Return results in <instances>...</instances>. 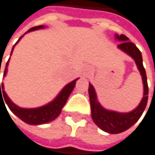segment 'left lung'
<instances>
[{"instance_id":"1","label":"left lung","mask_w":155,"mask_h":155,"mask_svg":"<svg viewBox=\"0 0 155 155\" xmlns=\"http://www.w3.org/2000/svg\"><path fill=\"white\" fill-rule=\"evenodd\" d=\"M115 39L121 44L117 45V47L131 57L138 70L140 72L142 83H143V97L140 100V104L136 109L128 112H119L115 110H110L105 109L99 103L97 97V93L94 86L89 83V99H90L91 105V116L94 123L101 129L109 134H118L130 128L133 124H135L138 120L142 115L143 111L146 108L148 101V93L149 88L147 84V76L146 71L143 67L142 63V56L141 53L133 43L129 41V39L123 34L118 35L115 34Z\"/></svg>"}]
</instances>
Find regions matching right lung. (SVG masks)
Returning a JSON list of instances; mask_svg holds the SVG:
<instances>
[{
    "label": "right lung",
    "instance_id": "right-lung-1",
    "mask_svg": "<svg viewBox=\"0 0 155 155\" xmlns=\"http://www.w3.org/2000/svg\"><path fill=\"white\" fill-rule=\"evenodd\" d=\"M41 28H45L44 25L41 26H37V27H33L31 29L26 32H31L33 31H37V29H41ZM25 33V34H26ZM24 35H22L18 41H16V44L22 39ZM15 44V45H16ZM15 45L12 48V52L11 55L13 53V50L15 48ZM10 60V58H9ZM9 60L6 63V66H5L4 69V72H3V76L6 75L7 71H8V64H9ZM0 72H1V66H0ZM79 78H77L73 81H71V83H69L68 84L65 85L62 90L58 93V95L53 99L52 101H50L49 103L41 106V107H37V108H21L19 106H17L16 104H15L13 101L10 99V97L7 96L6 92L4 91V84L0 83V101L1 100H5L3 103H6L8 108L10 109V110L13 112L15 115H16L19 119H21L23 122L28 124H33V126H39V124H47L49 122L54 121L59 114L62 110V108L64 107V105L66 104L67 100L70 97V95L71 94L73 88L75 86L76 81ZM5 106V104H4ZM6 108V107H5Z\"/></svg>",
    "mask_w": 155,
    "mask_h": 155
}]
</instances>
